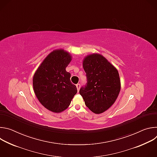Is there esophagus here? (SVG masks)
Returning <instances> with one entry per match:
<instances>
[{
	"instance_id": "obj_1",
	"label": "esophagus",
	"mask_w": 157,
	"mask_h": 157,
	"mask_svg": "<svg viewBox=\"0 0 157 157\" xmlns=\"http://www.w3.org/2000/svg\"><path fill=\"white\" fill-rule=\"evenodd\" d=\"M80 87H81L80 84H76V87H77V89H78V91H79Z\"/></svg>"
}]
</instances>
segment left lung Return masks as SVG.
I'll return each instance as SVG.
<instances>
[{
    "instance_id": "left-lung-1",
    "label": "left lung",
    "mask_w": 157,
    "mask_h": 157,
    "mask_svg": "<svg viewBox=\"0 0 157 157\" xmlns=\"http://www.w3.org/2000/svg\"><path fill=\"white\" fill-rule=\"evenodd\" d=\"M87 83L79 94L86 105L95 114L107 110L117 99L121 90V80L117 70L102 55L93 53L82 61Z\"/></svg>"
}]
</instances>
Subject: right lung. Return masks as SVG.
<instances>
[{"mask_svg":"<svg viewBox=\"0 0 157 157\" xmlns=\"http://www.w3.org/2000/svg\"><path fill=\"white\" fill-rule=\"evenodd\" d=\"M71 55L63 49L51 52L41 63L33 78L35 94L48 110L59 113L68 107L77 93L76 86L70 81L66 68Z\"/></svg>","mask_w":157,"mask_h":157,"instance_id":"right-lung-1","label":"right lung"}]
</instances>
